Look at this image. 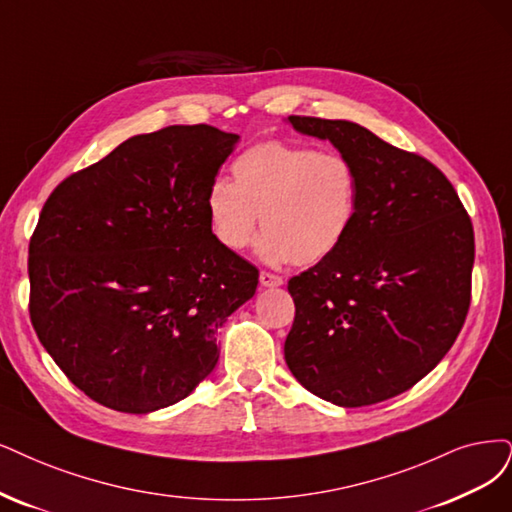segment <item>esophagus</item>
Returning <instances> with one entry per match:
<instances>
[{
	"instance_id": "1",
	"label": "esophagus",
	"mask_w": 512,
	"mask_h": 512,
	"mask_svg": "<svg viewBox=\"0 0 512 512\" xmlns=\"http://www.w3.org/2000/svg\"><path fill=\"white\" fill-rule=\"evenodd\" d=\"M282 282H285V280H282L280 276H276V274H270V272H261L259 274V285L261 287H280L282 285Z\"/></svg>"
}]
</instances>
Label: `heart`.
Instances as JSON below:
<instances>
[{"instance_id": "heart-1", "label": "heart", "mask_w": 512, "mask_h": 512, "mask_svg": "<svg viewBox=\"0 0 512 512\" xmlns=\"http://www.w3.org/2000/svg\"><path fill=\"white\" fill-rule=\"evenodd\" d=\"M204 208L213 236L225 249H246L261 219L263 261L314 266L335 253L352 230L358 177L339 151L263 141L232 162V181L211 183Z\"/></svg>"}]
</instances>
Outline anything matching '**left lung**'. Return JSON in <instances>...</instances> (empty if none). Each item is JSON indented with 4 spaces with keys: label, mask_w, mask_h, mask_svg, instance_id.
Masks as SVG:
<instances>
[{
    "label": "left lung",
    "mask_w": 512,
    "mask_h": 512,
    "mask_svg": "<svg viewBox=\"0 0 512 512\" xmlns=\"http://www.w3.org/2000/svg\"><path fill=\"white\" fill-rule=\"evenodd\" d=\"M329 141L358 177V211L339 249L289 280L295 320L285 361L333 405L409 390L441 363L470 306L475 234L456 189L426 158L361 124L289 116Z\"/></svg>",
    "instance_id": "obj_1"
}]
</instances>
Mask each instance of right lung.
Instances as JSON below:
<instances>
[{
  "label": "right lung",
  "mask_w": 512,
  "mask_h": 512,
  "mask_svg": "<svg viewBox=\"0 0 512 512\" xmlns=\"http://www.w3.org/2000/svg\"><path fill=\"white\" fill-rule=\"evenodd\" d=\"M238 141L208 124L130 137L46 200L29 244L31 323L92 401L151 413L215 369L219 327L259 282L204 208Z\"/></svg>",
  "instance_id": "obj_1"
}]
</instances>
